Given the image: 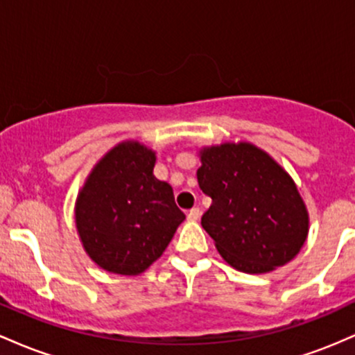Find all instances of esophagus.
<instances>
[{
  "mask_svg": "<svg viewBox=\"0 0 355 355\" xmlns=\"http://www.w3.org/2000/svg\"><path fill=\"white\" fill-rule=\"evenodd\" d=\"M199 214H201V211H199V208L189 209L188 220H189V221H198V220H199Z\"/></svg>",
  "mask_w": 355,
  "mask_h": 355,
  "instance_id": "esophagus-1",
  "label": "esophagus"
}]
</instances>
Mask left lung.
I'll return each mask as SVG.
<instances>
[{"mask_svg": "<svg viewBox=\"0 0 355 355\" xmlns=\"http://www.w3.org/2000/svg\"><path fill=\"white\" fill-rule=\"evenodd\" d=\"M199 157V188L213 199L201 225L226 263L268 273L293 260L309 234V213L284 167L250 142L205 147Z\"/></svg>", "mask_w": 355, "mask_h": 355, "instance_id": "1", "label": "left lung"}]
</instances>
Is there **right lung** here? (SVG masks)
Returning a JSON list of instances; mask_svg holds the SVG:
<instances>
[{"mask_svg":"<svg viewBox=\"0 0 355 355\" xmlns=\"http://www.w3.org/2000/svg\"><path fill=\"white\" fill-rule=\"evenodd\" d=\"M156 153L121 142L95 164L75 202L83 248L101 268L117 275L146 272L164 253L184 213L173 188L153 171Z\"/></svg>","mask_w":355,"mask_h":355,"instance_id":"obj_1","label":"right lung"}]
</instances>
